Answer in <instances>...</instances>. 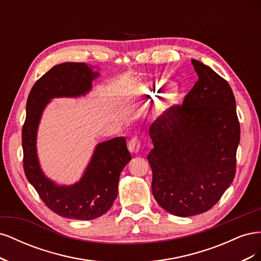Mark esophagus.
Returning a JSON list of instances; mask_svg holds the SVG:
<instances>
[{
  "label": "esophagus",
  "mask_w": 261,
  "mask_h": 261,
  "mask_svg": "<svg viewBox=\"0 0 261 261\" xmlns=\"http://www.w3.org/2000/svg\"><path fill=\"white\" fill-rule=\"evenodd\" d=\"M140 148H141V143L137 137H133L128 141V150L132 153H138Z\"/></svg>",
  "instance_id": "esophagus-1"
}]
</instances>
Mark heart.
<instances>
[{"mask_svg": "<svg viewBox=\"0 0 261 261\" xmlns=\"http://www.w3.org/2000/svg\"><path fill=\"white\" fill-rule=\"evenodd\" d=\"M162 82H149L139 85L135 89V94L150 101L159 99L155 106V113L161 115L174 109L177 106L179 99V89L176 84L169 85L164 93L162 92Z\"/></svg>", "mask_w": 261, "mask_h": 261, "instance_id": "1", "label": "heart"}]
</instances>
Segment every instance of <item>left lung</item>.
<instances>
[{
  "mask_svg": "<svg viewBox=\"0 0 261 261\" xmlns=\"http://www.w3.org/2000/svg\"><path fill=\"white\" fill-rule=\"evenodd\" d=\"M192 63L198 81L181 107L150 126L153 149L147 156L154 199L183 218L211 209L231 185L241 138L230 85L208 65Z\"/></svg>",
  "mask_w": 261,
  "mask_h": 261,
  "instance_id": "1",
  "label": "left lung"
}]
</instances>
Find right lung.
Here are the masks:
<instances>
[{"label":"right lung","mask_w":261,"mask_h":261,"mask_svg":"<svg viewBox=\"0 0 261 261\" xmlns=\"http://www.w3.org/2000/svg\"><path fill=\"white\" fill-rule=\"evenodd\" d=\"M100 76L86 63H62L53 66L34 85L26 105L22 126L23 170L42 201L57 215L73 220H93L112 207L121 172L132 156L124 137L99 143L80 180L60 185L44 174L37 152L39 124L44 109L54 98H80L92 89Z\"/></svg>","instance_id":"add662e5"}]
</instances>
